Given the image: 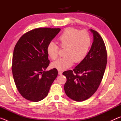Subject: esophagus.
Segmentation results:
<instances>
[{"instance_id":"obj_1","label":"esophagus","mask_w":121,"mask_h":121,"mask_svg":"<svg viewBox=\"0 0 121 121\" xmlns=\"http://www.w3.org/2000/svg\"><path fill=\"white\" fill-rule=\"evenodd\" d=\"M62 71H61V70H58V74L59 75H62Z\"/></svg>"}]
</instances>
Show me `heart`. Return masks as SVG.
<instances>
[{
  "mask_svg": "<svg viewBox=\"0 0 121 121\" xmlns=\"http://www.w3.org/2000/svg\"><path fill=\"white\" fill-rule=\"evenodd\" d=\"M61 48L65 49V56L53 62V68L65 70L70 67L73 62L79 63L84 60L91 46V37L89 32L85 30L79 31L73 28H67L58 38ZM59 47L54 42L49 43L47 47L48 56L53 60L58 58Z\"/></svg>",
  "mask_w": 121,
  "mask_h": 121,
  "instance_id": "1",
  "label": "heart"
}]
</instances>
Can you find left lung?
Here are the masks:
<instances>
[{
  "instance_id": "obj_1",
  "label": "left lung",
  "mask_w": 121,
  "mask_h": 121,
  "mask_svg": "<svg viewBox=\"0 0 121 121\" xmlns=\"http://www.w3.org/2000/svg\"><path fill=\"white\" fill-rule=\"evenodd\" d=\"M93 42L85 58L73 70L62 73L67 78L64 89L66 95L76 101L89 99L99 87L107 61V51L103 39L97 31L90 29Z\"/></svg>"
}]
</instances>
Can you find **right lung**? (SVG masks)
I'll return each mask as SVG.
<instances>
[{"mask_svg":"<svg viewBox=\"0 0 121 121\" xmlns=\"http://www.w3.org/2000/svg\"><path fill=\"white\" fill-rule=\"evenodd\" d=\"M60 30L35 29L22 35L16 43L13 55L12 73L17 90L25 99L34 102L44 99L58 76L56 68L45 70L50 64L47 47Z\"/></svg>","mask_w":121,"mask_h":121,"instance_id":"1","label":"right lung"}]
</instances>
